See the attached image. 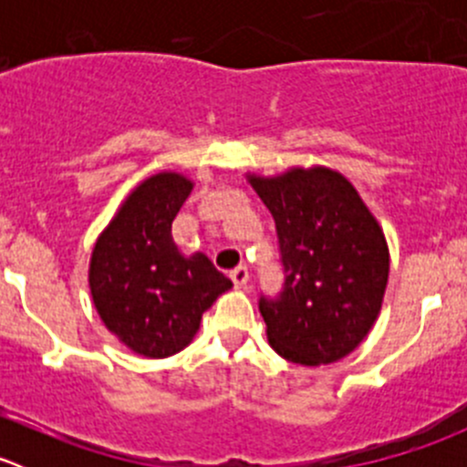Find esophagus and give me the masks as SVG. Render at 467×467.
I'll return each instance as SVG.
<instances>
[{"mask_svg": "<svg viewBox=\"0 0 467 467\" xmlns=\"http://www.w3.org/2000/svg\"><path fill=\"white\" fill-rule=\"evenodd\" d=\"M230 280L234 282V286H244L248 282V268L246 266H237L230 271Z\"/></svg>", "mask_w": 467, "mask_h": 467, "instance_id": "esophagus-1", "label": "esophagus"}]
</instances>
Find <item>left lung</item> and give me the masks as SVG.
Listing matches in <instances>:
<instances>
[{
  "label": "left lung",
  "instance_id": "obj_1",
  "mask_svg": "<svg viewBox=\"0 0 467 467\" xmlns=\"http://www.w3.org/2000/svg\"><path fill=\"white\" fill-rule=\"evenodd\" d=\"M251 185L273 214L285 282L260 296L268 343L300 366L350 355L378 318L389 248L355 187L332 169H291Z\"/></svg>",
  "mask_w": 467,
  "mask_h": 467
}]
</instances>
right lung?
Returning <instances> with one entry per match:
<instances>
[{"mask_svg": "<svg viewBox=\"0 0 467 467\" xmlns=\"http://www.w3.org/2000/svg\"><path fill=\"white\" fill-rule=\"evenodd\" d=\"M192 182L158 173L126 199L89 262L94 307L121 343L138 355L162 359L192 341L201 317L233 282L203 253L185 257L171 223Z\"/></svg>", "mask_w": 467, "mask_h": 467, "instance_id": "right-lung-1", "label": "right lung"}]
</instances>
